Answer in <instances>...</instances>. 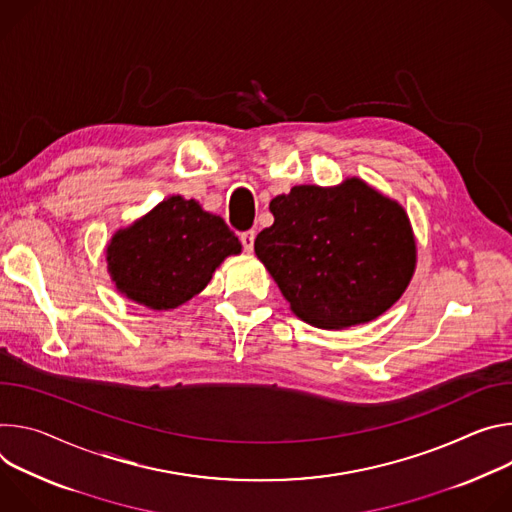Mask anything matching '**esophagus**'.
<instances>
[{
  "instance_id": "34e87169",
  "label": "esophagus",
  "mask_w": 512,
  "mask_h": 512,
  "mask_svg": "<svg viewBox=\"0 0 512 512\" xmlns=\"http://www.w3.org/2000/svg\"><path fill=\"white\" fill-rule=\"evenodd\" d=\"M254 238H256V232L254 230H248L244 234H240V240H242V246L244 250L250 254L254 250Z\"/></svg>"
}]
</instances>
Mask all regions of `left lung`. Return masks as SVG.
<instances>
[{
    "instance_id": "8db88e82",
    "label": "left lung",
    "mask_w": 512,
    "mask_h": 512,
    "mask_svg": "<svg viewBox=\"0 0 512 512\" xmlns=\"http://www.w3.org/2000/svg\"><path fill=\"white\" fill-rule=\"evenodd\" d=\"M254 252L291 311L321 329L364 325L403 297L417 266L405 207L366 181L297 185L270 201Z\"/></svg>"
}]
</instances>
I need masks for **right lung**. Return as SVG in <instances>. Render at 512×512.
Here are the masks:
<instances>
[{"instance_id": "obj_1", "label": "right lung", "mask_w": 512, "mask_h": 512, "mask_svg": "<svg viewBox=\"0 0 512 512\" xmlns=\"http://www.w3.org/2000/svg\"><path fill=\"white\" fill-rule=\"evenodd\" d=\"M242 244L219 215L199 201L170 195L111 236L107 272L118 293L154 311H170L199 295Z\"/></svg>"}]
</instances>
